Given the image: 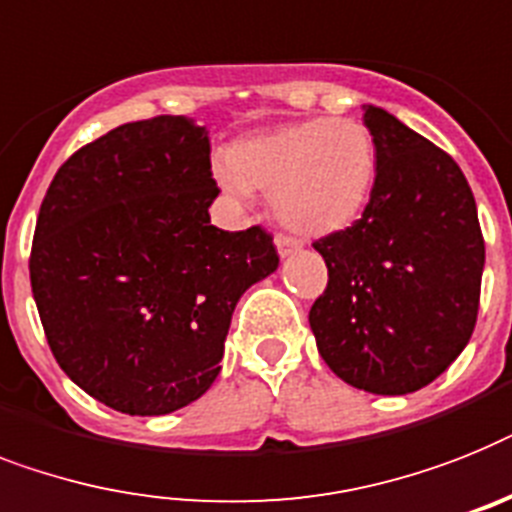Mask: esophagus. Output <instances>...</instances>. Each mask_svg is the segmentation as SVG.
Here are the masks:
<instances>
[{"mask_svg": "<svg viewBox=\"0 0 512 512\" xmlns=\"http://www.w3.org/2000/svg\"><path fill=\"white\" fill-rule=\"evenodd\" d=\"M274 246H277V253H280L282 259H287L290 253L301 251V243L295 238H287V235H274Z\"/></svg>", "mask_w": 512, "mask_h": 512, "instance_id": "esophagus-1", "label": "esophagus"}]
</instances>
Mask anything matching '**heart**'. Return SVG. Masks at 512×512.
I'll return each instance as SVG.
<instances>
[{
	"instance_id": "heart-1",
	"label": "heart",
	"mask_w": 512,
	"mask_h": 512,
	"mask_svg": "<svg viewBox=\"0 0 512 512\" xmlns=\"http://www.w3.org/2000/svg\"><path fill=\"white\" fill-rule=\"evenodd\" d=\"M214 177L240 204L264 190L282 225L324 238L361 219L377 185V146L363 122L311 117L240 138L214 159Z\"/></svg>"
}]
</instances>
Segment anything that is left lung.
I'll return each mask as SVG.
<instances>
[{"mask_svg":"<svg viewBox=\"0 0 512 512\" xmlns=\"http://www.w3.org/2000/svg\"><path fill=\"white\" fill-rule=\"evenodd\" d=\"M363 125L377 146V185L356 225L314 243L329 282L308 324L342 382L408 395L471 340L484 238L453 156L371 104Z\"/></svg>","mask_w":512,"mask_h":512,"instance_id":"left-lung-1","label":"left lung"}]
</instances>
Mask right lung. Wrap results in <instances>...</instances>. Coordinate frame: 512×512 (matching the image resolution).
<instances>
[{
    "label": "right lung",
    "mask_w": 512,
    "mask_h": 512,
    "mask_svg": "<svg viewBox=\"0 0 512 512\" xmlns=\"http://www.w3.org/2000/svg\"><path fill=\"white\" fill-rule=\"evenodd\" d=\"M209 130L162 114L75 151L38 211L31 287L59 369L99 403L164 416L219 374L240 295L280 266L261 227L211 225Z\"/></svg>",
    "instance_id": "right-lung-1"
}]
</instances>
